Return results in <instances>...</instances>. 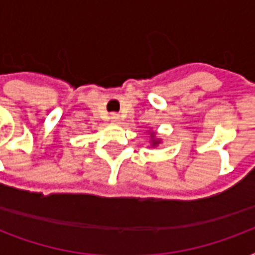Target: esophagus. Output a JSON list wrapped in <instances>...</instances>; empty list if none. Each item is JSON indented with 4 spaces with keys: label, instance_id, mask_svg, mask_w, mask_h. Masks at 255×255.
Returning a JSON list of instances; mask_svg holds the SVG:
<instances>
[{
    "label": "esophagus",
    "instance_id": "1",
    "mask_svg": "<svg viewBox=\"0 0 255 255\" xmlns=\"http://www.w3.org/2000/svg\"><path fill=\"white\" fill-rule=\"evenodd\" d=\"M119 114H111V120L112 122H115V123H118L119 122Z\"/></svg>",
    "mask_w": 255,
    "mask_h": 255
}]
</instances>
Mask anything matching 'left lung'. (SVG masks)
I'll return each mask as SVG.
<instances>
[{
  "label": "left lung",
  "mask_w": 255,
  "mask_h": 255,
  "mask_svg": "<svg viewBox=\"0 0 255 255\" xmlns=\"http://www.w3.org/2000/svg\"><path fill=\"white\" fill-rule=\"evenodd\" d=\"M151 139H152V141H151L152 147H156V145H159V144H160V140H159V139H156V137H155V133H153V132H152V133H151Z\"/></svg>",
  "instance_id": "1"
}]
</instances>
